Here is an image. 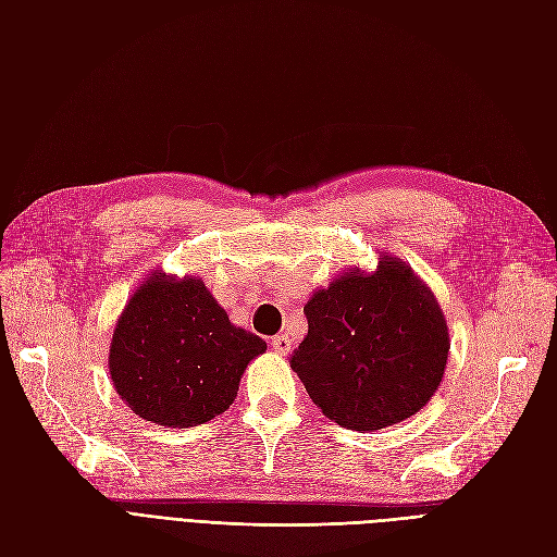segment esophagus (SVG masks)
Returning <instances> with one entry per match:
<instances>
[{
  "mask_svg": "<svg viewBox=\"0 0 557 557\" xmlns=\"http://www.w3.org/2000/svg\"><path fill=\"white\" fill-rule=\"evenodd\" d=\"M272 346H274V350L278 352V356H288L290 346H293V339H290L288 334H276V336H272Z\"/></svg>",
  "mask_w": 557,
  "mask_h": 557,
  "instance_id": "1",
  "label": "esophagus"
}]
</instances>
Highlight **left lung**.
<instances>
[{"label":"left lung","instance_id":"8db88e82","mask_svg":"<svg viewBox=\"0 0 557 557\" xmlns=\"http://www.w3.org/2000/svg\"><path fill=\"white\" fill-rule=\"evenodd\" d=\"M290 367L336 425L374 432L418 413L440 387L450 336L428 283L393 256L346 269L305 307Z\"/></svg>","mask_w":557,"mask_h":557}]
</instances>
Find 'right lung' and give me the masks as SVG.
<instances>
[{"label":"right lung","instance_id":"obj_1","mask_svg":"<svg viewBox=\"0 0 557 557\" xmlns=\"http://www.w3.org/2000/svg\"><path fill=\"white\" fill-rule=\"evenodd\" d=\"M258 334L230 323L205 281L156 269L127 299L109 346L115 393L144 420L195 428L237 399Z\"/></svg>","mask_w":557,"mask_h":557}]
</instances>
